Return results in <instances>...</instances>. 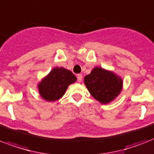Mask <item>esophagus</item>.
Instances as JSON below:
<instances>
[{
    "mask_svg": "<svg viewBox=\"0 0 154 154\" xmlns=\"http://www.w3.org/2000/svg\"><path fill=\"white\" fill-rule=\"evenodd\" d=\"M82 74H77V81L78 82H81L82 81Z\"/></svg>",
    "mask_w": 154,
    "mask_h": 154,
    "instance_id": "obj_1",
    "label": "esophagus"
}]
</instances>
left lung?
<instances>
[{
	"instance_id": "8db88e82",
	"label": "left lung",
	"mask_w": 154,
	"mask_h": 154,
	"mask_svg": "<svg viewBox=\"0 0 154 154\" xmlns=\"http://www.w3.org/2000/svg\"><path fill=\"white\" fill-rule=\"evenodd\" d=\"M85 84L90 94L102 103H107L118 97L122 81L112 72L96 67L85 77Z\"/></svg>"
}]
</instances>
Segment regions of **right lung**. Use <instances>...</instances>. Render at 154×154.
Segmentation results:
<instances>
[{
  "label": "right lung",
  "instance_id": "1",
  "mask_svg": "<svg viewBox=\"0 0 154 154\" xmlns=\"http://www.w3.org/2000/svg\"><path fill=\"white\" fill-rule=\"evenodd\" d=\"M77 80L71 71L54 68L38 85L41 97L46 100H57L64 95L66 88Z\"/></svg>",
  "mask_w": 154,
  "mask_h": 154
}]
</instances>
